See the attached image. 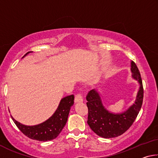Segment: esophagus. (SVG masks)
<instances>
[{
    "instance_id": "obj_1",
    "label": "esophagus",
    "mask_w": 158,
    "mask_h": 158,
    "mask_svg": "<svg viewBox=\"0 0 158 158\" xmlns=\"http://www.w3.org/2000/svg\"><path fill=\"white\" fill-rule=\"evenodd\" d=\"M83 102L82 96L81 94H80V93H79V94H77L75 96V98H74V102L80 103V102Z\"/></svg>"
}]
</instances>
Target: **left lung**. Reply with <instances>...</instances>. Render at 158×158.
<instances>
[{
    "label": "left lung",
    "mask_w": 158,
    "mask_h": 158,
    "mask_svg": "<svg viewBox=\"0 0 158 158\" xmlns=\"http://www.w3.org/2000/svg\"><path fill=\"white\" fill-rule=\"evenodd\" d=\"M131 72L134 79L139 84L135 104L124 112L114 114L104 106L100 95L97 90H90L86 96L89 109L87 123L96 135L109 139L121 135L129 129L135 121L143 103V89L139 70L135 62H131Z\"/></svg>",
    "instance_id": "left-lung-1"
}]
</instances>
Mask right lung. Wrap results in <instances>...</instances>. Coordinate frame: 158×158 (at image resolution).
<instances>
[{"mask_svg":"<svg viewBox=\"0 0 158 158\" xmlns=\"http://www.w3.org/2000/svg\"><path fill=\"white\" fill-rule=\"evenodd\" d=\"M31 52H33L26 53L23 58ZM74 97L73 95L63 98L60 100L59 105L54 114L46 121L40 124L28 126L17 121L12 116L11 117L17 127L26 137L32 139L41 141H47L54 139L60 133L63 128L65 127L68 121L69 110L74 104Z\"/></svg>","mask_w":158,"mask_h":158,"instance_id":"right-lung-1","label":"right lung"}]
</instances>
